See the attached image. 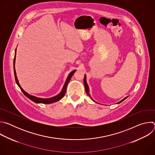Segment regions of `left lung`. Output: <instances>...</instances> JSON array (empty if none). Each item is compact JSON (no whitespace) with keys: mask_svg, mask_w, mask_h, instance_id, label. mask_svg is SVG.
<instances>
[{"mask_svg":"<svg viewBox=\"0 0 155 155\" xmlns=\"http://www.w3.org/2000/svg\"><path fill=\"white\" fill-rule=\"evenodd\" d=\"M86 75H84V86H85V91H86V94H87V96H90V97L93 100V99L91 98V96H90V93H89V87H88V85H87V83H86ZM127 98V97H125V98H124L123 100H121V101H120L119 102H118V104H119V103H120V102H123L124 99H126ZM93 101H94V100H93ZM95 102V101H94Z\"/></svg>","mask_w":155,"mask_h":155,"instance_id":"obj_1","label":"left lung"}]
</instances>
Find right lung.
<instances>
[{
  "label": "right lung",
  "mask_w": 155,
  "mask_h": 155,
  "mask_svg": "<svg viewBox=\"0 0 155 155\" xmlns=\"http://www.w3.org/2000/svg\"><path fill=\"white\" fill-rule=\"evenodd\" d=\"M16 49L15 50V58H14V60H13V69H14V74H15V81H16V84H18V86L19 87V88L21 89V91L23 93V94L27 97H28L29 99H31V101H32L33 102H35V103H41V104H51V103H53V102H57L58 101H59L60 99H61L65 95V93H66V87H67V86L71 78V77H72V75H74V74L75 73V72L76 71V70H74L72 72H71L67 80H66L65 81V83L63 86V88L62 90L61 91V92L58 94L57 96H54V97H51V98H48V99H42V98H39V97H37L35 96H31L30 94H29L28 93H27L25 91H24V90L22 88L19 83V81H18V78L16 77V71H15V56H16Z\"/></svg>",
  "instance_id": "1"
}]
</instances>
